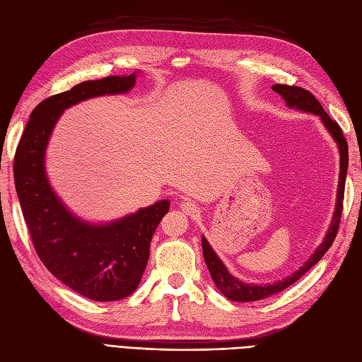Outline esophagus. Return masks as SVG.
Wrapping results in <instances>:
<instances>
[{
    "label": "esophagus",
    "mask_w": 362,
    "mask_h": 362,
    "mask_svg": "<svg viewBox=\"0 0 362 362\" xmlns=\"http://www.w3.org/2000/svg\"><path fill=\"white\" fill-rule=\"evenodd\" d=\"M180 206L185 216H196L199 213V206L193 204L192 201H184V202H181Z\"/></svg>",
    "instance_id": "34e87169"
}]
</instances>
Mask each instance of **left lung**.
<instances>
[{
    "label": "left lung",
    "instance_id": "obj_1",
    "mask_svg": "<svg viewBox=\"0 0 362 362\" xmlns=\"http://www.w3.org/2000/svg\"><path fill=\"white\" fill-rule=\"evenodd\" d=\"M272 89L282 96V100L286 101V104L290 108H296V110L299 112L313 113L315 116H319L326 129L329 131L332 139L337 141L338 151H339V178H338L339 181H338V189H337V204H335V211H334L331 226L327 229L322 245L315 249V252L310 257V259H306V262H303V266L299 270H296L291 276H287L286 279L272 282V284H264V286H262V284H246L233 276L225 267L223 262L221 261V258L217 257L210 243L206 242V238L202 237L204 259L208 270H210V275L216 284V287L221 290V293L225 296V298L235 302H255V300L266 299L272 294H276L282 290H286L287 287L291 286V284L300 279L306 272L322 259V257L326 254L327 249L332 246L335 235L338 233L339 218H341V213H343L346 173L349 166V151H347V141L343 136L341 128H339L335 120H332L329 115L323 110L322 104L315 100L311 92L305 90L298 86H287V84H275L272 86Z\"/></svg>",
    "mask_w": 362,
    "mask_h": 362
}]
</instances>
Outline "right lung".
I'll return each instance as SVG.
<instances>
[{
	"label": "right lung",
	"instance_id": "1",
	"mask_svg": "<svg viewBox=\"0 0 362 362\" xmlns=\"http://www.w3.org/2000/svg\"><path fill=\"white\" fill-rule=\"evenodd\" d=\"M136 75L84 81L43 100L31 112L15 154L16 193L36 254L64 286L96 302L120 300L139 287L152 235L170 202L163 199L103 225L81 221L49 185L45 151L66 108L95 96L127 93Z\"/></svg>",
	"mask_w": 362,
	"mask_h": 362
}]
</instances>
